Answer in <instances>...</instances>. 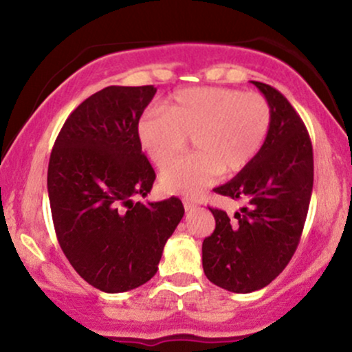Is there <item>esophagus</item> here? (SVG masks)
<instances>
[{
    "label": "esophagus",
    "mask_w": 352,
    "mask_h": 352,
    "mask_svg": "<svg viewBox=\"0 0 352 352\" xmlns=\"http://www.w3.org/2000/svg\"><path fill=\"white\" fill-rule=\"evenodd\" d=\"M184 207H185V210H187V212H188V210L195 208L197 204H195V201H193V200H190V199H184Z\"/></svg>",
    "instance_id": "esophagus-1"
}]
</instances>
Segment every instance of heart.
<instances>
[{"mask_svg": "<svg viewBox=\"0 0 352 352\" xmlns=\"http://www.w3.org/2000/svg\"><path fill=\"white\" fill-rule=\"evenodd\" d=\"M165 111L148 109L137 122V139L148 160L164 167L192 138L197 152L164 168L165 190L199 195L221 172L236 173L263 147L272 107L256 92L228 87H192L175 92Z\"/></svg>", "mask_w": 352, "mask_h": 352, "instance_id": "obj_1", "label": "heart"}]
</instances>
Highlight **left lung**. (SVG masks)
Returning <instances> with one entry per match:
<instances>
[{
  "instance_id": "8db88e82",
  "label": "left lung",
  "mask_w": 352,
  "mask_h": 352,
  "mask_svg": "<svg viewBox=\"0 0 352 352\" xmlns=\"http://www.w3.org/2000/svg\"><path fill=\"white\" fill-rule=\"evenodd\" d=\"M272 107V127L263 147L217 193L243 201L230 220L210 208L215 230L201 245L204 272L232 293L265 288L296 252L313 192V145L301 117L268 84L253 80Z\"/></svg>"
}]
</instances>
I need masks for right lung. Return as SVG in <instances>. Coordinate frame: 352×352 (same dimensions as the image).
Instances as JSON below:
<instances>
[{"label":"right lung","mask_w":352,"mask_h":352,"mask_svg":"<svg viewBox=\"0 0 352 352\" xmlns=\"http://www.w3.org/2000/svg\"><path fill=\"white\" fill-rule=\"evenodd\" d=\"M153 86H109L79 104L50 157L47 193L56 236L89 285L122 293L147 283L185 210L177 197L147 205L155 172L137 139Z\"/></svg>","instance_id":"add662e5"}]
</instances>
